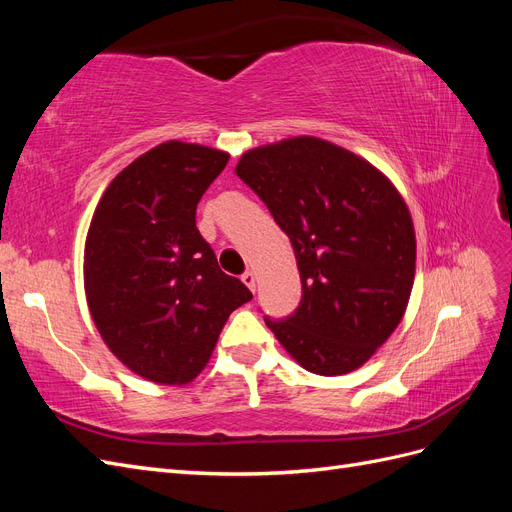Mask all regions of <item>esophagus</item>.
<instances>
[{"instance_id":"esophagus-1","label":"esophagus","mask_w":512,"mask_h":512,"mask_svg":"<svg viewBox=\"0 0 512 512\" xmlns=\"http://www.w3.org/2000/svg\"><path fill=\"white\" fill-rule=\"evenodd\" d=\"M241 280H243V284L250 288L252 292H256V275H254V271H245L243 275H241Z\"/></svg>"}]
</instances>
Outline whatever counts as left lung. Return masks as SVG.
Instances as JSON below:
<instances>
[{
	"label": "left lung",
	"mask_w": 512,
	"mask_h": 512,
	"mask_svg": "<svg viewBox=\"0 0 512 512\" xmlns=\"http://www.w3.org/2000/svg\"><path fill=\"white\" fill-rule=\"evenodd\" d=\"M235 173L288 235L303 284L297 312L267 327L312 374L359 369L410 301L416 237L404 196L374 164L316 136L245 151Z\"/></svg>",
	"instance_id": "left-lung-1"
}]
</instances>
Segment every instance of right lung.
<instances>
[{
	"mask_svg": "<svg viewBox=\"0 0 512 512\" xmlns=\"http://www.w3.org/2000/svg\"><path fill=\"white\" fill-rule=\"evenodd\" d=\"M228 158L166 141L108 183L91 218L83 256L91 320L108 350L149 382H192L228 316L252 299L196 228L198 200Z\"/></svg>",
	"mask_w": 512,
	"mask_h": 512,
	"instance_id": "1",
	"label": "right lung"
}]
</instances>
